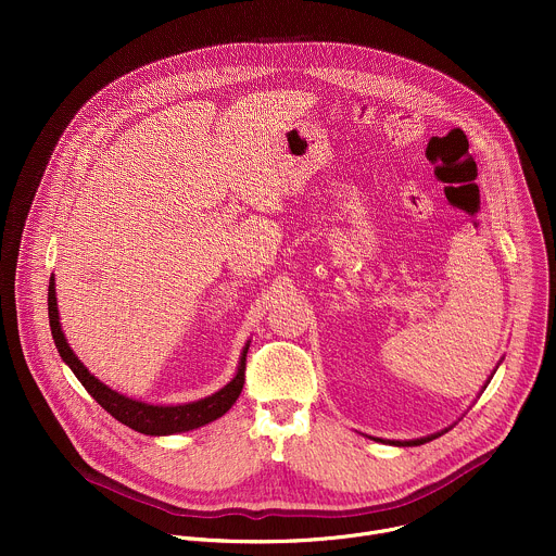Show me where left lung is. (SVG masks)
Returning <instances> with one entry per match:
<instances>
[{
	"label": "left lung",
	"instance_id": "1",
	"mask_svg": "<svg viewBox=\"0 0 556 556\" xmlns=\"http://www.w3.org/2000/svg\"><path fill=\"white\" fill-rule=\"evenodd\" d=\"M493 378V376H491ZM491 382V380H489ZM486 382V384H489ZM484 384V387H486ZM442 433H446V429L444 431H440V433H433V435H427V438H418V440H405V442H401V440H389V444H395V446H420V444H425V442H431V440H435L438 435H442ZM376 440V438H374ZM380 442H384V440H380Z\"/></svg>",
	"mask_w": 556,
	"mask_h": 556
}]
</instances>
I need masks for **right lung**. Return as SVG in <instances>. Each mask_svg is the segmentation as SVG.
Returning a JSON list of instances; mask_svg holds the SVG:
<instances>
[{
  "label": "right lung",
  "instance_id": "right-lung-1",
  "mask_svg": "<svg viewBox=\"0 0 556 556\" xmlns=\"http://www.w3.org/2000/svg\"><path fill=\"white\" fill-rule=\"evenodd\" d=\"M48 319H50V330H52L54 345H56L63 363L74 371V376L78 380H81V384L88 389V393L108 414H112L118 422L127 425L129 429H134L138 433L172 435V433H182V431L204 427V425L222 418L235 405V401L240 399V393H242L249 343L242 350L240 365H237V374L219 391L206 395V399H202V401L187 403V405H149V403H142V401L127 399V395L110 389L97 376H92L81 361L76 358V354L67 345L65 334H63L61 324H59L54 277H50V286H48Z\"/></svg>",
  "mask_w": 556,
  "mask_h": 556
}]
</instances>
